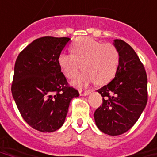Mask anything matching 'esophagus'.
<instances>
[{"instance_id":"34e87169","label":"esophagus","mask_w":157,"mask_h":157,"mask_svg":"<svg viewBox=\"0 0 157 157\" xmlns=\"http://www.w3.org/2000/svg\"><path fill=\"white\" fill-rule=\"evenodd\" d=\"M90 93H91V90H85V91L80 90V95L81 96H86V95H89Z\"/></svg>"}]
</instances>
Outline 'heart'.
<instances>
[{"label":"heart","instance_id":"1","mask_svg":"<svg viewBox=\"0 0 157 157\" xmlns=\"http://www.w3.org/2000/svg\"><path fill=\"white\" fill-rule=\"evenodd\" d=\"M72 53H61L58 64L67 78L81 76L72 82L76 87L86 86L95 81L99 85L106 84L113 78L119 64L118 49L111 44H103L91 38H82L71 45Z\"/></svg>","mask_w":157,"mask_h":157}]
</instances>
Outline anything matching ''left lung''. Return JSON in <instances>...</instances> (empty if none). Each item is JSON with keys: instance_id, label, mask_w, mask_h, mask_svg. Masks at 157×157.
I'll return each instance as SVG.
<instances>
[{"instance_id": "1", "label": "left lung", "mask_w": 157, "mask_h": 157, "mask_svg": "<svg viewBox=\"0 0 157 157\" xmlns=\"http://www.w3.org/2000/svg\"><path fill=\"white\" fill-rule=\"evenodd\" d=\"M113 45L119 54L115 77L97 90L103 97L102 105L94 113L100 131L110 136L128 131L139 118L147 102V76L133 48L121 39Z\"/></svg>"}]
</instances>
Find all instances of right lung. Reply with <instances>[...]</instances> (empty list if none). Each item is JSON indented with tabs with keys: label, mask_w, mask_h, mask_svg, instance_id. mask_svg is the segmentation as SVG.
Instances as JSON below:
<instances>
[{
	"label": "right lung",
	"mask_w": 157,
	"mask_h": 157,
	"mask_svg": "<svg viewBox=\"0 0 157 157\" xmlns=\"http://www.w3.org/2000/svg\"><path fill=\"white\" fill-rule=\"evenodd\" d=\"M70 38L43 37L18 56L11 86L12 96L25 121L39 132H52L65 122L76 89L68 86L58 57Z\"/></svg>",
	"instance_id": "add662e5"
}]
</instances>
